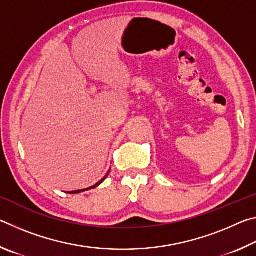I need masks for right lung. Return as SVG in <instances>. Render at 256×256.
Listing matches in <instances>:
<instances>
[{
	"mask_svg": "<svg viewBox=\"0 0 256 256\" xmlns=\"http://www.w3.org/2000/svg\"><path fill=\"white\" fill-rule=\"evenodd\" d=\"M108 174H110V172H107V174H106V176H105V177H104V178H102V180H99V182H98V183H96V184H94V186H92V188H86V190H72V192H68V193H70V194H76V193L84 192V190H92V188H97V186H98V185H100V184L102 183V182L106 180V177L108 176Z\"/></svg>",
	"mask_w": 256,
	"mask_h": 256,
	"instance_id": "obj_1",
	"label": "right lung"
}]
</instances>
